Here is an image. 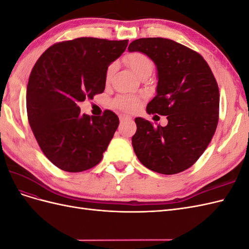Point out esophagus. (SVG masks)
I'll return each mask as SVG.
<instances>
[{"mask_svg": "<svg viewBox=\"0 0 249 249\" xmlns=\"http://www.w3.org/2000/svg\"><path fill=\"white\" fill-rule=\"evenodd\" d=\"M132 117L129 116V115H125V114H120L119 115V120L120 122H129V120H131Z\"/></svg>", "mask_w": 249, "mask_h": 249, "instance_id": "1", "label": "esophagus"}]
</instances>
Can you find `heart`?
<instances>
[{
    "instance_id": "obj_1",
    "label": "heart",
    "mask_w": 249,
    "mask_h": 249,
    "mask_svg": "<svg viewBox=\"0 0 249 249\" xmlns=\"http://www.w3.org/2000/svg\"><path fill=\"white\" fill-rule=\"evenodd\" d=\"M125 62L130 66V69L134 71L136 76H140L142 72L144 71H153L154 63L147 55L143 54L141 52H132L130 54H127L125 57ZM115 64H110L106 71V80L108 81L112 73L114 72ZM140 103L139 97L134 95H119L113 102L114 106L122 109L124 111H134L138 107Z\"/></svg>"
}]
</instances>
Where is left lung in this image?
Segmentation results:
<instances>
[{
	"instance_id": "8db88e82",
	"label": "left lung",
	"mask_w": 249,
	"mask_h": 249,
	"mask_svg": "<svg viewBox=\"0 0 249 249\" xmlns=\"http://www.w3.org/2000/svg\"><path fill=\"white\" fill-rule=\"evenodd\" d=\"M129 52H141L157 67L156 96L146 112L167 116L166 126L135 118L132 145L139 161L162 175H176L196 162L212 140L219 114V90L198 53L171 39L140 38Z\"/></svg>"
}]
</instances>
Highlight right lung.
<instances>
[{
	"label": "right lung",
	"instance_id": "add662e5",
	"mask_svg": "<svg viewBox=\"0 0 249 249\" xmlns=\"http://www.w3.org/2000/svg\"><path fill=\"white\" fill-rule=\"evenodd\" d=\"M127 41L81 37L50 47L35 63L27 87L28 119L42 153L58 168L81 172L101 162L119 119L110 110L81 114L78 104L104 92L108 66Z\"/></svg>",
	"mask_w": 249,
	"mask_h": 249
}]
</instances>
